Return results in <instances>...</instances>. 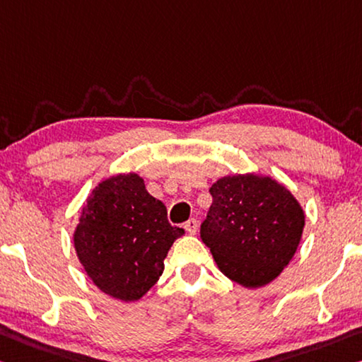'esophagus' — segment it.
Here are the masks:
<instances>
[{
	"label": "esophagus",
	"instance_id": "1",
	"mask_svg": "<svg viewBox=\"0 0 362 362\" xmlns=\"http://www.w3.org/2000/svg\"><path fill=\"white\" fill-rule=\"evenodd\" d=\"M183 228H185V230L190 233V235H194V233L198 232V221L197 219L187 221L185 223H183Z\"/></svg>",
	"mask_w": 362,
	"mask_h": 362
}]
</instances>
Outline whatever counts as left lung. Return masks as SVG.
I'll use <instances>...</instances> for the list:
<instances>
[{
	"label": "left lung",
	"mask_w": 362,
	"mask_h": 362,
	"mask_svg": "<svg viewBox=\"0 0 362 362\" xmlns=\"http://www.w3.org/2000/svg\"><path fill=\"white\" fill-rule=\"evenodd\" d=\"M209 192L212 204L202 223V240L217 267L246 288L271 284L300 245L301 204L269 175H227Z\"/></svg>",
	"instance_id": "8db88e82"
}]
</instances>
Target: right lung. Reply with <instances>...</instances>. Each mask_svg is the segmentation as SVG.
<instances>
[{
  "mask_svg": "<svg viewBox=\"0 0 362 362\" xmlns=\"http://www.w3.org/2000/svg\"><path fill=\"white\" fill-rule=\"evenodd\" d=\"M183 233L170 226L168 209L146 192L141 177L130 172L93 188L74 230V248L103 293L129 303L158 282L168 251Z\"/></svg>",
  "mask_w": 362,
  "mask_h": 362,
  "instance_id": "right-lung-1",
  "label": "right lung"
}]
</instances>
